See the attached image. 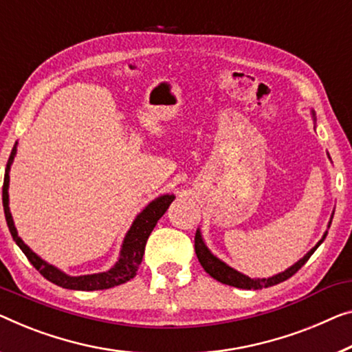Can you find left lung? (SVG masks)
Segmentation results:
<instances>
[{
  "mask_svg": "<svg viewBox=\"0 0 352 352\" xmlns=\"http://www.w3.org/2000/svg\"><path fill=\"white\" fill-rule=\"evenodd\" d=\"M313 113V120L316 122V117H314V112ZM333 213L335 210L332 212V217H330V221L327 224V229L330 228V224H332V218H333ZM327 235V230L324 232L322 239L319 240V242L313 246V248L308 251V253L303 256L300 261H297L296 264L291 265L289 269H286L285 272H281V274H276L274 276H269V278H250L248 275H243L242 272L232 269V267L228 265L226 262H223L219 258H217L212 251L208 250V246L204 242V237L201 234V229L196 230V237H194V248H196V254H197V259L201 262V265L204 267V270L207 272V274L214 278V280L223 283V285H229V286H234V287H240V289H262V287H270V286H275L278 283L287 280V278H291L296 272L300 269V267L305 264V262L310 259V256L316 251V248L319 245L324 242V239H326Z\"/></svg>",
  "mask_w": 352,
  "mask_h": 352,
  "instance_id": "8db88e82",
  "label": "left lung"
}]
</instances>
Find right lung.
<instances>
[{"label": "right lung", "instance_id": "right-lung-1", "mask_svg": "<svg viewBox=\"0 0 352 352\" xmlns=\"http://www.w3.org/2000/svg\"><path fill=\"white\" fill-rule=\"evenodd\" d=\"M15 153H17V142H15L12 151H10L6 174H4V185H3V207H4V217H6L8 228L12 235L14 242L19 245V248L23 251L26 258L34 265V269L39 274L54 283L56 286L66 287V289L74 291H99V289H109V287L123 285V283L129 281L131 278L135 276L140 262L144 258V251L146 240H148L151 230L156 226L158 219L167 212V208L174 201V194H162V196L156 197L146 206L142 212H140L135 219L131 224L128 232H126L122 250H120L118 261L110 267L109 270L101 272V274H91V275H80V276H71L60 270L58 267L49 264L44 259L34 253L28 245H25L22 239L19 237L17 229H15L12 214H10L9 208V172L10 166H12Z\"/></svg>", "mask_w": 352, "mask_h": 352}]
</instances>
